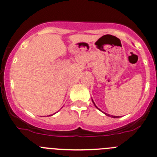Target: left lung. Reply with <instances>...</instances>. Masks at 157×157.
Instances as JSON below:
<instances>
[{
    "instance_id": "8db88e82",
    "label": "left lung",
    "mask_w": 157,
    "mask_h": 157,
    "mask_svg": "<svg viewBox=\"0 0 157 157\" xmlns=\"http://www.w3.org/2000/svg\"><path fill=\"white\" fill-rule=\"evenodd\" d=\"M92 101H93V104H94V105H95V106H96V108H97L98 109H99V108H98L97 106H96V104H95V102H93V99H92ZM99 110H100V109H99ZM100 111H101V110H100ZM101 112H102V111H101ZM103 113L105 114V115H107V116H110V117H112V118H119V117H118V116H114V115H109V114H107V113H105V112H103Z\"/></svg>"
}]
</instances>
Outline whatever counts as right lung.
Listing matches in <instances>:
<instances>
[{"label":"right lung","mask_w":157,"mask_h":157,"mask_svg":"<svg viewBox=\"0 0 157 157\" xmlns=\"http://www.w3.org/2000/svg\"><path fill=\"white\" fill-rule=\"evenodd\" d=\"M55 113H54L53 115H55ZM51 115V116H52V115ZM49 116H50V115H49Z\"/></svg>","instance_id":"1"}]
</instances>
